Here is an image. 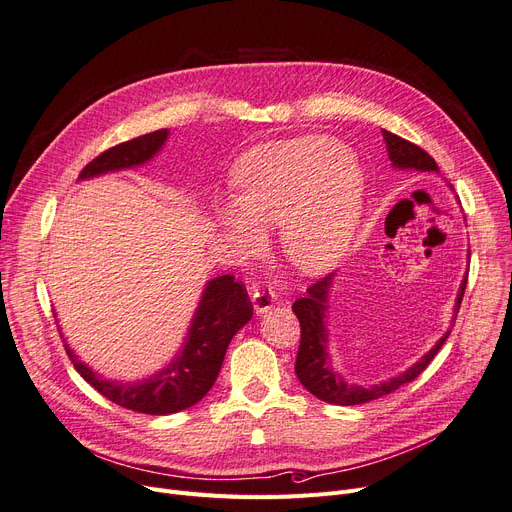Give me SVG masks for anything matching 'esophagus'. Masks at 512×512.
Listing matches in <instances>:
<instances>
[{
    "label": "esophagus",
    "mask_w": 512,
    "mask_h": 512,
    "mask_svg": "<svg viewBox=\"0 0 512 512\" xmlns=\"http://www.w3.org/2000/svg\"><path fill=\"white\" fill-rule=\"evenodd\" d=\"M251 301H253V307L257 313H265L274 307L276 294L272 290H265V288H253Z\"/></svg>",
    "instance_id": "1"
}]
</instances>
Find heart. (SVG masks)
I'll list each match as a JSON object with an SVG mask.
<instances>
[{"instance_id":"obj_1","label":"heart","mask_w":512,"mask_h":512,"mask_svg":"<svg viewBox=\"0 0 512 512\" xmlns=\"http://www.w3.org/2000/svg\"><path fill=\"white\" fill-rule=\"evenodd\" d=\"M232 193L236 206L215 207L230 236L255 247L257 226H280L286 259L305 274H324L357 226L363 176L340 141L311 134L242 155L232 170Z\"/></svg>"}]
</instances>
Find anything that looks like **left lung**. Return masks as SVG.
I'll return each mask as SVG.
<instances>
[{"mask_svg":"<svg viewBox=\"0 0 512 512\" xmlns=\"http://www.w3.org/2000/svg\"><path fill=\"white\" fill-rule=\"evenodd\" d=\"M388 157L392 164L400 170H419V172H438L436 159L423 151L419 145L398 137V134H392L388 130H382ZM334 274H328L326 278H319L315 284L307 288V294L301 299L294 301L292 311L299 317L301 324V344H299V353H297V365H294V371H297V378L301 384L315 394L319 400L332 402V405L340 407H353V405H363V402L382 398L400 386H405L413 382L415 378L425 371V367L432 363V359L438 355L442 344L446 342L448 334L446 332L438 344L429 351L421 361H417L411 369L405 373L396 375V378L375 384L369 388L361 386H348L340 375L332 369V363L328 359V328H326V311H328V292L332 286ZM465 288H467V276L461 284L459 297H456L454 311L459 313L463 297H465Z\"/></svg>","mask_w":512,"mask_h":512,"instance_id":"1","label":"left lung"}]
</instances>
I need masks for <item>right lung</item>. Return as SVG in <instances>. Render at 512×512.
<instances>
[{
    "instance_id": "right-lung-1",
    "label": "right lung",
    "mask_w": 512,
    "mask_h": 512,
    "mask_svg": "<svg viewBox=\"0 0 512 512\" xmlns=\"http://www.w3.org/2000/svg\"><path fill=\"white\" fill-rule=\"evenodd\" d=\"M166 139L168 130L161 128L110 147L80 170V178L141 166L161 149ZM251 317L253 305L245 284L236 282L234 276L226 274L213 278L205 286L203 299L197 307L191 330H188L186 342L176 361L145 382H107L93 373L83 361H78L68 344L66 353L74 369L107 400L145 415H170L197 405L211 390L213 382L218 380L232 336Z\"/></svg>"
}]
</instances>
